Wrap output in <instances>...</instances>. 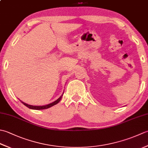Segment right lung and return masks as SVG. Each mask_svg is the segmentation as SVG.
I'll return each instance as SVG.
<instances>
[{
  "label": "right lung",
  "mask_w": 148,
  "mask_h": 148,
  "mask_svg": "<svg viewBox=\"0 0 148 148\" xmlns=\"http://www.w3.org/2000/svg\"><path fill=\"white\" fill-rule=\"evenodd\" d=\"M63 94H64V93H63ZM63 94L62 95V96H61L60 97V98H58L57 100H55V102H52V103H49V104H48V105L42 106H31V105L27 104V103H25V102H21V100H20V101H21L22 103H23L25 106H27V107H28V108H30V109H36V110L45 109H48V108H51V107H52V106H55V105H56V104H57V103H58L60 101V100H61L62 97V96H63Z\"/></svg>",
  "instance_id": "1"
}]
</instances>
